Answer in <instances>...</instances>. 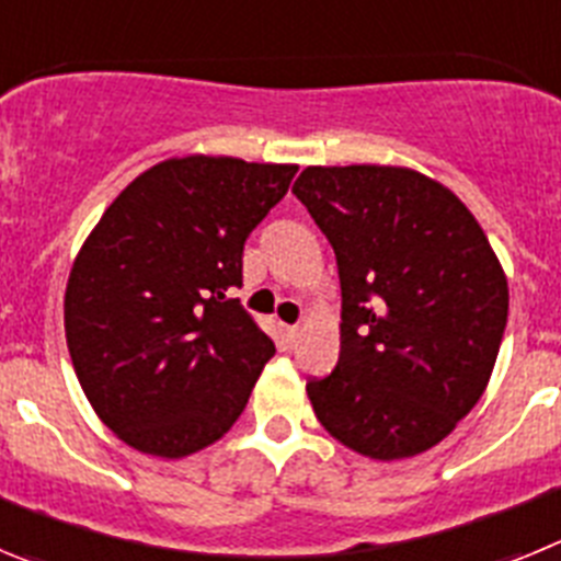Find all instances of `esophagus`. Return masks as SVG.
<instances>
[{
	"instance_id": "obj_1",
	"label": "esophagus",
	"mask_w": 561,
	"mask_h": 561,
	"mask_svg": "<svg viewBox=\"0 0 561 561\" xmlns=\"http://www.w3.org/2000/svg\"><path fill=\"white\" fill-rule=\"evenodd\" d=\"M280 334H284V342L291 348L297 342V336H300V325H280Z\"/></svg>"
}]
</instances>
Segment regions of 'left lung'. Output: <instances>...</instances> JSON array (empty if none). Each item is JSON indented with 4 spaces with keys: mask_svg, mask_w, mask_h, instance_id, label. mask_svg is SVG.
Segmentation results:
<instances>
[{
    "mask_svg": "<svg viewBox=\"0 0 561 561\" xmlns=\"http://www.w3.org/2000/svg\"><path fill=\"white\" fill-rule=\"evenodd\" d=\"M334 247L340 359L306 385L325 433L374 460L447 438L492 379L508 280L469 207L401 165H309L291 187Z\"/></svg>",
    "mask_w": 561,
    "mask_h": 561,
    "instance_id": "8db88e82",
    "label": "left lung"
}]
</instances>
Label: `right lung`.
Here are the masks:
<instances>
[{
	"label": "right lung",
	"instance_id": "obj_1",
	"mask_svg": "<svg viewBox=\"0 0 561 561\" xmlns=\"http://www.w3.org/2000/svg\"><path fill=\"white\" fill-rule=\"evenodd\" d=\"M297 165L171 157L128 182L69 270L64 331L78 381L123 444L180 460L244 413L275 354L227 297L241 252Z\"/></svg>",
	"mask_w": 561,
	"mask_h": 561
}]
</instances>
